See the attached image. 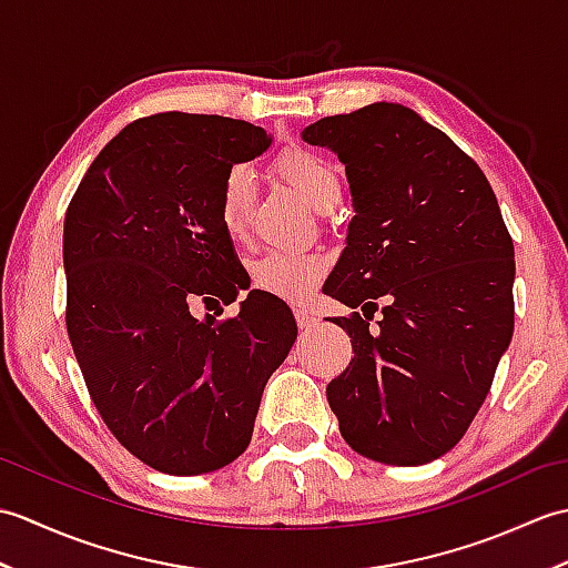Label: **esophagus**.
Returning <instances> with one entry per match:
<instances>
[{"mask_svg": "<svg viewBox=\"0 0 568 568\" xmlns=\"http://www.w3.org/2000/svg\"><path fill=\"white\" fill-rule=\"evenodd\" d=\"M295 322H297L300 329H307L317 322V315L310 307H295Z\"/></svg>", "mask_w": 568, "mask_h": 568, "instance_id": "esophagus-1", "label": "esophagus"}]
</instances>
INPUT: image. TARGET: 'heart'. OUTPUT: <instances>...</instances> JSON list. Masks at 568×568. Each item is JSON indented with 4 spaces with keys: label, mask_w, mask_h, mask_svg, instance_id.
Instances as JSON below:
<instances>
[{
    "label": "heart",
    "mask_w": 568,
    "mask_h": 568,
    "mask_svg": "<svg viewBox=\"0 0 568 568\" xmlns=\"http://www.w3.org/2000/svg\"><path fill=\"white\" fill-rule=\"evenodd\" d=\"M275 173L291 185L300 197L307 200L315 210H332L342 197V175L332 161L310 149H287L277 155ZM253 200V175L246 165L229 168L222 187L216 212L224 232L232 239L246 234L248 212ZM324 258L312 253H281L271 251L251 265L253 285L258 291L283 297L305 300L320 277L324 275Z\"/></svg>",
    "instance_id": "b5f03b06"
}]
</instances>
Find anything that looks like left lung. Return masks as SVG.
<instances>
[{
    "mask_svg": "<svg viewBox=\"0 0 568 568\" xmlns=\"http://www.w3.org/2000/svg\"><path fill=\"white\" fill-rule=\"evenodd\" d=\"M303 139L339 155L356 212L324 283L364 312L334 320L354 358L327 385L329 407L361 456L429 464L462 442L513 339L515 248L496 192L403 104L324 116Z\"/></svg>",
    "mask_w": 568,
    "mask_h": 568,
    "instance_id": "left-lung-1",
    "label": "left lung"
}]
</instances>
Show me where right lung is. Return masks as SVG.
Segmentation results:
<instances>
[{"label": "right lung", "mask_w": 568, "mask_h": 568, "mask_svg": "<svg viewBox=\"0 0 568 568\" xmlns=\"http://www.w3.org/2000/svg\"><path fill=\"white\" fill-rule=\"evenodd\" d=\"M268 146L241 119L143 116L100 151L65 212L72 352L104 425L163 474H210L244 454L297 339L291 307L261 291L232 320L190 315L195 297L229 305L251 283L216 202L229 168Z\"/></svg>", "instance_id": "obj_1"}]
</instances>
